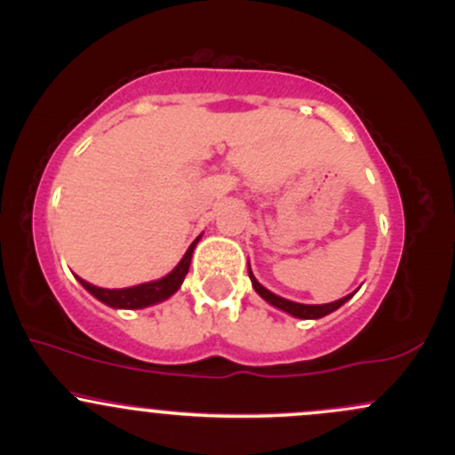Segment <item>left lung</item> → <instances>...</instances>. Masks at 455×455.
Segmentation results:
<instances>
[{
  "mask_svg": "<svg viewBox=\"0 0 455 455\" xmlns=\"http://www.w3.org/2000/svg\"><path fill=\"white\" fill-rule=\"evenodd\" d=\"M248 276H251L254 291H257L259 296L263 298V300L272 304V307L281 308V311H284V313H289V315L300 317V319H319V317L328 315V313L337 311V308L341 307V304H346L349 298H352V296H346V298H341V300H334V302H328V304H300V302H291V300H284V298H281V296H276V293L267 291V289L263 287V284L252 276L251 266H248Z\"/></svg>",
  "mask_w": 455,
  "mask_h": 455,
  "instance_id": "1",
  "label": "left lung"
}]
</instances>
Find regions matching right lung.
Returning a JSON list of instances; mask_svg holds the SVG:
<instances>
[{"instance_id": "right-lung-1", "label": "right lung", "mask_w": 455, "mask_h": 455, "mask_svg": "<svg viewBox=\"0 0 455 455\" xmlns=\"http://www.w3.org/2000/svg\"><path fill=\"white\" fill-rule=\"evenodd\" d=\"M198 239H194V243L188 248V252L183 254V259L179 261V266L174 267L171 274H166L164 278H159V281L142 283V284H136V287H124V289L94 287V284L82 281V278H79V283H82L84 289L92 293L97 300H101L103 304H108V307H112V308L151 307V304H157V302L166 300V298H171L172 293L181 287L183 278H186V274L189 269V261H192V252H194V248H196Z\"/></svg>"}]
</instances>
